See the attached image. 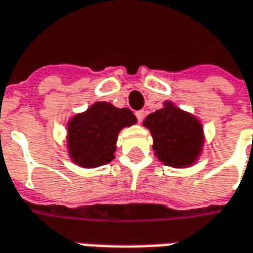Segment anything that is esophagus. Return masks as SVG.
<instances>
[{
    "mask_svg": "<svg viewBox=\"0 0 253 253\" xmlns=\"http://www.w3.org/2000/svg\"><path fill=\"white\" fill-rule=\"evenodd\" d=\"M135 115H136V118H138L139 123H142V121H143V118H145V111H143V110L136 111V113H135Z\"/></svg>",
    "mask_w": 253,
    "mask_h": 253,
    "instance_id": "obj_1",
    "label": "esophagus"
}]
</instances>
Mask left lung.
I'll use <instances>...</instances> for the list:
<instances>
[{
	"label": "left lung",
	"mask_w": 253,
	"mask_h": 253,
	"mask_svg": "<svg viewBox=\"0 0 253 253\" xmlns=\"http://www.w3.org/2000/svg\"><path fill=\"white\" fill-rule=\"evenodd\" d=\"M143 126L150 130L154 156L163 164L186 169L199 160L205 145L203 125L172 101H164L160 110L147 115Z\"/></svg>",
	"instance_id": "obj_1"
}]
</instances>
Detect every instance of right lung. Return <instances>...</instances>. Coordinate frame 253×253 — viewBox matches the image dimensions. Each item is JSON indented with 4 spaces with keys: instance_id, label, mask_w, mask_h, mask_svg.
<instances>
[{
    "instance_id": "right-lung-1",
    "label": "right lung",
    "mask_w": 253,
    "mask_h": 253,
    "mask_svg": "<svg viewBox=\"0 0 253 253\" xmlns=\"http://www.w3.org/2000/svg\"><path fill=\"white\" fill-rule=\"evenodd\" d=\"M129 108L96 101L67 123V150L71 162L82 169H96L114 160L118 133L136 124Z\"/></svg>"
}]
</instances>
